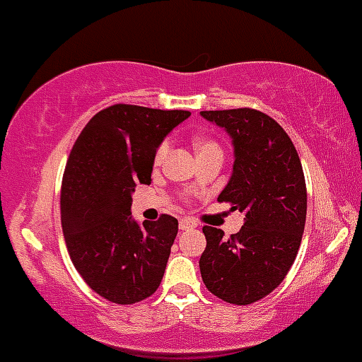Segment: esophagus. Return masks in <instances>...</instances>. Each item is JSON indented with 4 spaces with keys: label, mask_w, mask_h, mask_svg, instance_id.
<instances>
[{
    "label": "esophagus",
    "mask_w": 362,
    "mask_h": 362,
    "mask_svg": "<svg viewBox=\"0 0 362 362\" xmlns=\"http://www.w3.org/2000/svg\"><path fill=\"white\" fill-rule=\"evenodd\" d=\"M178 226H180V230H192V228H196V223H194L192 220H187V218H184V220H180Z\"/></svg>",
    "instance_id": "esophagus-1"
}]
</instances>
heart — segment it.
I'll return each instance as SVG.
<instances>
[{
    "label": "heart",
    "mask_w": 362,
    "mask_h": 362,
    "mask_svg": "<svg viewBox=\"0 0 362 362\" xmlns=\"http://www.w3.org/2000/svg\"><path fill=\"white\" fill-rule=\"evenodd\" d=\"M168 148H170L168 142H163V144H160V148L156 149V154H154V163H156V165H161L163 160H165V156L168 154ZM194 149H196L197 156H202V154H209V153L221 154V149L220 146H218V142H214L213 139H208V137L196 139V142H194Z\"/></svg>",
    "instance_id": "obj_1"
}]
</instances>
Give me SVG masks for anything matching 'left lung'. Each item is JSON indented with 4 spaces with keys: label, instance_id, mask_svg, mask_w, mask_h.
<instances>
[{
    "label": "left lung",
    "instance_id": "1",
    "mask_svg": "<svg viewBox=\"0 0 362 362\" xmlns=\"http://www.w3.org/2000/svg\"><path fill=\"white\" fill-rule=\"evenodd\" d=\"M201 117L232 139V175L218 201L244 214L242 228L228 239L223 230L202 228L201 276L228 304H252L284 281L299 251L308 209L303 165L287 132L261 111H201Z\"/></svg>",
    "mask_w": 362,
    "mask_h": 362
}]
</instances>
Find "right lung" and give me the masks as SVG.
<instances>
[{
  "instance_id": "right-lung-1",
  "label": "right lung",
  "mask_w": 362,
  "mask_h": 362,
  "mask_svg": "<svg viewBox=\"0 0 362 362\" xmlns=\"http://www.w3.org/2000/svg\"><path fill=\"white\" fill-rule=\"evenodd\" d=\"M189 111L115 105L84 127L66 161L62 228L77 272L115 304L153 296L165 275L178 232L177 218L134 220L139 184H151L154 154Z\"/></svg>"
}]
</instances>
